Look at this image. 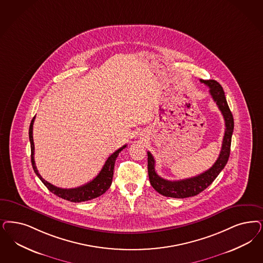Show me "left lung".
<instances>
[{"instance_id": "8db88e82", "label": "left lung", "mask_w": 263, "mask_h": 263, "mask_svg": "<svg viewBox=\"0 0 263 263\" xmlns=\"http://www.w3.org/2000/svg\"><path fill=\"white\" fill-rule=\"evenodd\" d=\"M202 83H205L210 88V94L216 102L219 110L221 111L224 122H226V132L223 136L222 145L220 154L215 164L204 173L198 176L184 179L181 181H168L159 177L155 172V161L154 156L149 152H147V172L151 184L155 191L166 197L173 198H186L199 194L200 192L206 190L209 185L216 180L218 174L227 165L231 146V138L234 129L233 116L228 107L224 91L221 85L214 80L204 81L200 80Z\"/></svg>"}]
</instances>
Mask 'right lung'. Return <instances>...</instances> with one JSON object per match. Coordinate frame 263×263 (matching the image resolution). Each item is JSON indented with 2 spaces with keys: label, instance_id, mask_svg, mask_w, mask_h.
Returning <instances> with one entry per match:
<instances>
[{
  "label": "right lung",
  "instance_id": "right-lung-1",
  "mask_svg": "<svg viewBox=\"0 0 263 263\" xmlns=\"http://www.w3.org/2000/svg\"><path fill=\"white\" fill-rule=\"evenodd\" d=\"M35 118L36 117H34L32 119L30 128H29V139H30V144H31V161H32V166H33V169L36 173V176L39 177V179L41 181H43V183L48 189V191H51L53 194L57 195L60 198L74 202V203H77V202L79 203V202H84V201H88V200L99 197L100 195L104 194L106 191L109 190V186L111 184V181H112L114 168H115L117 157H118V154L123 148L126 147L127 145L121 146L114 154L109 155V158L104 164L102 170L96 176V178H94L92 181L87 182L86 184H83L82 186H79L77 189H69V190L68 189H60V187H57L53 184H51L50 182L46 181V180H44L36 169L35 159H34L35 145H34V140H33V124H34Z\"/></svg>",
  "mask_w": 263,
  "mask_h": 263
}]
</instances>
